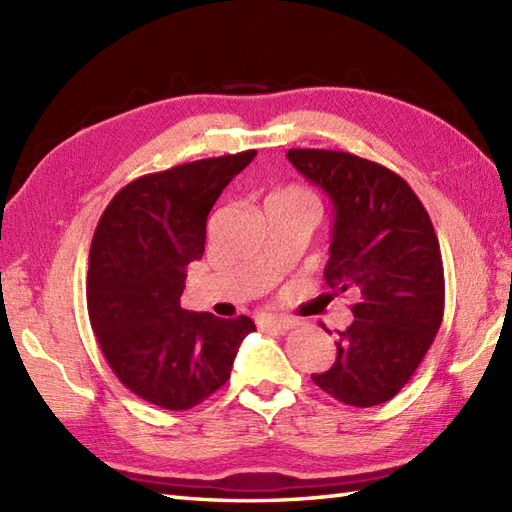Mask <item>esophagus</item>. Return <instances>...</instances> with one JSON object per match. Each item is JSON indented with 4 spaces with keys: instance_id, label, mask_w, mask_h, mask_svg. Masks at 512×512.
Instances as JSON below:
<instances>
[{
    "instance_id": "34e87169",
    "label": "esophagus",
    "mask_w": 512,
    "mask_h": 512,
    "mask_svg": "<svg viewBox=\"0 0 512 512\" xmlns=\"http://www.w3.org/2000/svg\"><path fill=\"white\" fill-rule=\"evenodd\" d=\"M257 325H259V328H266V330L286 332L297 323H295V319H290V317H273V314H264V317L257 319Z\"/></svg>"
}]
</instances>
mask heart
<instances>
[{
	"label": "heart",
	"mask_w": 512,
	"mask_h": 512,
	"mask_svg": "<svg viewBox=\"0 0 512 512\" xmlns=\"http://www.w3.org/2000/svg\"><path fill=\"white\" fill-rule=\"evenodd\" d=\"M270 200H275V202H295V204L310 206V209H314V211H317V206H319V202H317V198H314L312 191L303 189V187H295V184H292V187H284V189L275 191L273 195H270Z\"/></svg>",
	"instance_id": "b5f03b06"
}]
</instances>
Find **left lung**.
I'll return each mask as SVG.
<instances>
[{"instance_id":"left-lung-1","label":"left lung","mask_w":512,"mask_h":512,"mask_svg":"<svg viewBox=\"0 0 512 512\" xmlns=\"http://www.w3.org/2000/svg\"><path fill=\"white\" fill-rule=\"evenodd\" d=\"M288 160L334 204L325 281L358 297L334 365L312 380L343 405H380L409 383L440 330L436 231L409 184L378 162L328 149H288Z\"/></svg>"}]
</instances>
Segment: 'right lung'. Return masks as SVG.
Returning a JSON list of instances; mask_svg holds the SVG:
<instances>
[{
  "mask_svg": "<svg viewBox=\"0 0 512 512\" xmlns=\"http://www.w3.org/2000/svg\"><path fill=\"white\" fill-rule=\"evenodd\" d=\"M257 151L204 158L129 182L96 226L88 314L105 361L151 405L184 411L231 378L248 317L180 306L187 266L204 255L206 217Z\"/></svg>",
  "mask_w": 512,
  "mask_h": 512,
  "instance_id": "obj_1",
  "label": "right lung"
}]
</instances>
